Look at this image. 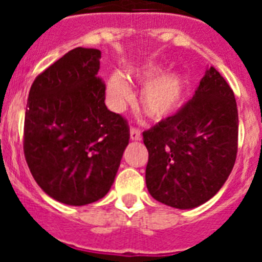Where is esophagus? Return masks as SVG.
<instances>
[{
	"mask_svg": "<svg viewBox=\"0 0 262 262\" xmlns=\"http://www.w3.org/2000/svg\"><path fill=\"white\" fill-rule=\"evenodd\" d=\"M129 136H131L133 140H140V139H142L140 129H138L136 127H131V129H129Z\"/></svg>",
	"mask_w": 262,
	"mask_h": 262,
	"instance_id": "obj_1",
	"label": "esophagus"
}]
</instances>
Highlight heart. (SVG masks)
<instances>
[{"instance_id": "heart-1", "label": "heart", "mask_w": 262, "mask_h": 262, "mask_svg": "<svg viewBox=\"0 0 262 262\" xmlns=\"http://www.w3.org/2000/svg\"><path fill=\"white\" fill-rule=\"evenodd\" d=\"M163 73L156 64H147L131 69L126 78L135 85H142L140 106L147 117L154 120L166 119L184 106L187 97V80L178 73ZM107 94L115 107H123L131 101L133 93L120 76H111L107 82Z\"/></svg>"}]
</instances>
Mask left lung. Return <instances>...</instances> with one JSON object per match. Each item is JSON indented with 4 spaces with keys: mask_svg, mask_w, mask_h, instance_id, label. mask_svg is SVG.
Wrapping results in <instances>:
<instances>
[{
    "mask_svg": "<svg viewBox=\"0 0 262 262\" xmlns=\"http://www.w3.org/2000/svg\"><path fill=\"white\" fill-rule=\"evenodd\" d=\"M237 134L235 94L211 67L181 110L143 133L149 194L181 210L207 202L235 165Z\"/></svg>",
    "mask_w": 262,
    "mask_h": 262,
    "instance_id": "8db88e82",
    "label": "left lung"
}]
</instances>
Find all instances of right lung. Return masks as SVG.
Masks as SVG:
<instances>
[{
	"label": "right lung",
	"instance_id": "obj_1",
	"mask_svg": "<svg viewBox=\"0 0 262 262\" xmlns=\"http://www.w3.org/2000/svg\"><path fill=\"white\" fill-rule=\"evenodd\" d=\"M99 59L96 48L69 51L38 75L27 99L25 159L41 190L66 205L107 194L129 140L127 120L105 105Z\"/></svg>",
	"mask_w": 262,
	"mask_h": 262
}]
</instances>
